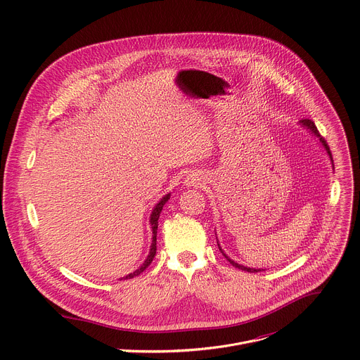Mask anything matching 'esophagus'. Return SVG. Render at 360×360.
Wrapping results in <instances>:
<instances>
[{
    "label": "esophagus",
    "mask_w": 360,
    "mask_h": 360,
    "mask_svg": "<svg viewBox=\"0 0 360 360\" xmlns=\"http://www.w3.org/2000/svg\"><path fill=\"white\" fill-rule=\"evenodd\" d=\"M184 184H185L186 186H200V185L203 184V181H202V178H200L199 175H196V174H189V175H186Z\"/></svg>",
    "instance_id": "34e87169"
}]
</instances>
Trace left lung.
I'll return each instance as SVG.
<instances>
[{
	"label": "left lung",
	"mask_w": 360,
	"mask_h": 360,
	"mask_svg": "<svg viewBox=\"0 0 360 360\" xmlns=\"http://www.w3.org/2000/svg\"><path fill=\"white\" fill-rule=\"evenodd\" d=\"M299 124L302 125V127H304L306 129H309V132H312L319 141H321V143L323 145V148L326 149V152H328V155H329V158H330V161H332V165H333V160H332V153H330V149H329V146H328V143H326V141L321 136V134H319V131H318V128H316V125H315V122L314 121H311V120H300L299 121ZM218 246H219V250L222 252V255L225 256V258L229 261V264H232V266H235V268H238V269H240V271H246V272H259V271H265V269H255V268H248V266H243V265H239V264H236L235 261H232L229 256L222 250V248H221V245L218 243Z\"/></svg>",
	"instance_id": "1"
}]
</instances>
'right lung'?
<instances>
[{
  "label": "right lung",
  "mask_w": 360,
  "mask_h": 360,
  "mask_svg": "<svg viewBox=\"0 0 360 360\" xmlns=\"http://www.w3.org/2000/svg\"><path fill=\"white\" fill-rule=\"evenodd\" d=\"M169 196H171V193H167L157 205H155V208L152 210V214H150V217H149V224H150V228H152V243H150V249H149V255L146 256V259H145V262L135 271V272H132V274H129V275H127V276H124V279H131V278H134V276H138L139 274H142L149 265H150V262L153 261V258H155V255H157V231H158V219H160V215H161V211H162V208H164V205L167 203V200L169 199Z\"/></svg>",
  "instance_id": "obj_1"
}]
</instances>
